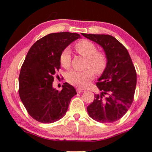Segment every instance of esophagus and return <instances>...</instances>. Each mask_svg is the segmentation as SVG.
I'll return each mask as SVG.
<instances>
[{"mask_svg":"<svg viewBox=\"0 0 152 152\" xmlns=\"http://www.w3.org/2000/svg\"><path fill=\"white\" fill-rule=\"evenodd\" d=\"M76 92H77V93H82V92H83V90H82L81 88H76Z\"/></svg>","mask_w":152,"mask_h":152,"instance_id":"1","label":"esophagus"}]
</instances>
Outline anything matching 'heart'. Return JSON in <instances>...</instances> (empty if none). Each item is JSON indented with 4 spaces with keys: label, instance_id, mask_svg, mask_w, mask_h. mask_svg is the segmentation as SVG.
I'll list each match as a JSON object with an SVG mask.
<instances>
[{
    "label": "heart",
    "instance_id": "heart-1",
    "mask_svg": "<svg viewBox=\"0 0 152 152\" xmlns=\"http://www.w3.org/2000/svg\"><path fill=\"white\" fill-rule=\"evenodd\" d=\"M75 49L78 53L87 58L84 71L70 70L66 76L68 83L77 87L84 88L89 84L94 78V72L100 74L105 70L107 64V58L103 52L98 51L97 47L93 42L88 40H82L75 45ZM71 54L68 48L63 50L60 55V63L62 67L68 68L70 65Z\"/></svg>",
    "mask_w": 152,
    "mask_h": 152
}]
</instances>
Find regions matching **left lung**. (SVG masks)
<instances>
[{"label": "left lung", "instance_id": "left-lung-1", "mask_svg": "<svg viewBox=\"0 0 152 152\" xmlns=\"http://www.w3.org/2000/svg\"><path fill=\"white\" fill-rule=\"evenodd\" d=\"M84 37L103 48L107 66L96 86L101 91L87 107L90 117L101 123H113L120 119L133 102L137 75L127 49L108 34L82 33Z\"/></svg>", "mask_w": 152, "mask_h": 152}]
</instances>
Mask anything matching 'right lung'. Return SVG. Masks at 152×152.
I'll return each mask as SVG.
<instances>
[{
	"label": "right lung",
	"instance_id": "obj_1",
	"mask_svg": "<svg viewBox=\"0 0 152 152\" xmlns=\"http://www.w3.org/2000/svg\"><path fill=\"white\" fill-rule=\"evenodd\" d=\"M80 38L77 33H51L37 40L27 53L19 75V96L30 116L41 123H52L64 116L75 88L67 82L62 90L52 87L60 68V55Z\"/></svg>",
	"mask_w": 152,
	"mask_h": 152
}]
</instances>
